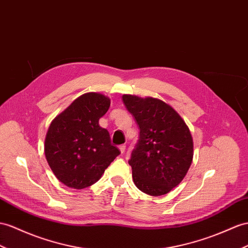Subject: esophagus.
I'll return each mask as SVG.
<instances>
[{
	"label": "esophagus",
	"instance_id": "34e87169",
	"mask_svg": "<svg viewBox=\"0 0 248 248\" xmlns=\"http://www.w3.org/2000/svg\"><path fill=\"white\" fill-rule=\"evenodd\" d=\"M119 151H120V153L124 154V152H125V144H122V145H119Z\"/></svg>",
	"mask_w": 248,
	"mask_h": 248
}]
</instances>
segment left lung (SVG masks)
Wrapping results in <instances>:
<instances>
[{
	"label": "left lung",
	"mask_w": 248,
	"mask_h": 248,
	"mask_svg": "<svg viewBox=\"0 0 248 248\" xmlns=\"http://www.w3.org/2000/svg\"><path fill=\"white\" fill-rule=\"evenodd\" d=\"M123 100L140 129L129 164L135 186L151 196L170 192L185 178L194 155L185 120L164 101L124 94Z\"/></svg>",
	"instance_id": "1"
}]
</instances>
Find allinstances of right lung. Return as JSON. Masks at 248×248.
Masks as SVG:
<instances>
[{
	"mask_svg": "<svg viewBox=\"0 0 248 248\" xmlns=\"http://www.w3.org/2000/svg\"><path fill=\"white\" fill-rule=\"evenodd\" d=\"M110 104V98L100 93L82 94L50 124L45 156L56 178L68 187L94 185L120 154L98 123Z\"/></svg>",
	"mask_w": 248,
	"mask_h": 248,
	"instance_id": "add662e5",
	"label": "right lung"
}]
</instances>
